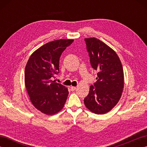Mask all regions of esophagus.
<instances>
[{
    "label": "esophagus",
    "instance_id": "obj_1",
    "mask_svg": "<svg viewBox=\"0 0 147 147\" xmlns=\"http://www.w3.org/2000/svg\"><path fill=\"white\" fill-rule=\"evenodd\" d=\"M76 89V86H71V91H74Z\"/></svg>",
    "mask_w": 147,
    "mask_h": 147
}]
</instances>
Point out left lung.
<instances>
[{
	"mask_svg": "<svg viewBox=\"0 0 147 147\" xmlns=\"http://www.w3.org/2000/svg\"><path fill=\"white\" fill-rule=\"evenodd\" d=\"M90 64L97 71L96 82L90 86L84 99L86 107L95 114L110 111L117 104L124 87V73L117 54L95 38H85Z\"/></svg>",
	"mask_w": 147,
	"mask_h": 147,
	"instance_id": "1",
	"label": "left lung"
}]
</instances>
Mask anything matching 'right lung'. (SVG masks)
I'll list each match as a JSON object with an SVG mask.
<instances>
[{
    "instance_id": "1",
    "label": "right lung",
    "mask_w": 147,
    "mask_h": 147,
    "mask_svg": "<svg viewBox=\"0 0 147 147\" xmlns=\"http://www.w3.org/2000/svg\"><path fill=\"white\" fill-rule=\"evenodd\" d=\"M73 41L61 39L46 43L33 53L26 64L24 82L30 100L47 115L57 113L66 102L67 88L52 80L59 73L62 53Z\"/></svg>"
}]
</instances>
